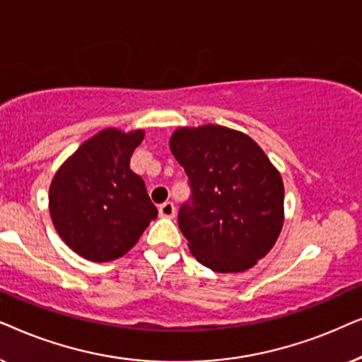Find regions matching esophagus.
<instances>
[{"label":"esophagus","mask_w":362,"mask_h":362,"mask_svg":"<svg viewBox=\"0 0 362 362\" xmlns=\"http://www.w3.org/2000/svg\"><path fill=\"white\" fill-rule=\"evenodd\" d=\"M158 214L163 218H173V215H175V206H173L172 202H163V204L158 206Z\"/></svg>","instance_id":"obj_1"}]
</instances>
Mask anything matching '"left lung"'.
<instances>
[{
    "label": "left lung",
    "mask_w": 362,
    "mask_h": 362,
    "mask_svg": "<svg viewBox=\"0 0 362 362\" xmlns=\"http://www.w3.org/2000/svg\"><path fill=\"white\" fill-rule=\"evenodd\" d=\"M170 151L192 190L178 228L192 255L216 273L247 272L276 242L285 220L279 172L247 134L206 124L180 127Z\"/></svg>",
    "instance_id": "obj_1"
}]
</instances>
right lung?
Masks as SVG:
<instances>
[{"instance_id": "1", "label": "right lung", "mask_w": 362, "mask_h": 362, "mask_svg": "<svg viewBox=\"0 0 362 362\" xmlns=\"http://www.w3.org/2000/svg\"><path fill=\"white\" fill-rule=\"evenodd\" d=\"M144 131L104 129L59 167L49 187L54 228L72 252L90 262L120 258L158 211L131 157Z\"/></svg>"}]
</instances>
